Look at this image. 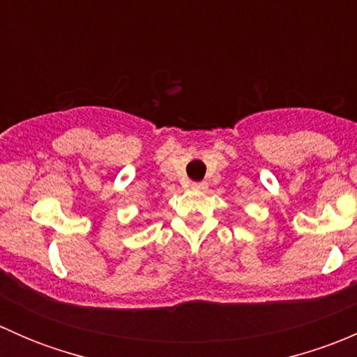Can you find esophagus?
Here are the masks:
<instances>
[{"label":"esophagus","instance_id":"1","mask_svg":"<svg viewBox=\"0 0 357 357\" xmlns=\"http://www.w3.org/2000/svg\"><path fill=\"white\" fill-rule=\"evenodd\" d=\"M207 183L202 181V183H192V190H195V192H205L207 190Z\"/></svg>","mask_w":357,"mask_h":357}]
</instances>
